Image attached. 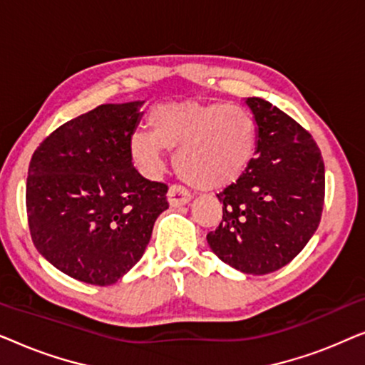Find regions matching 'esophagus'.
<instances>
[{
	"label": "esophagus",
	"mask_w": 365,
	"mask_h": 365,
	"mask_svg": "<svg viewBox=\"0 0 365 365\" xmlns=\"http://www.w3.org/2000/svg\"><path fill=\"white\" fill-rule=\"evenodd\" d=\"M168 201L173 207L184 206V204L191 201V192H189L186 187L179 186V184H173L168 191Z\"/></svg>",
	"instance_id": "obj_1"
}]
</instances>
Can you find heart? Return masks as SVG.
Returning a JSON list of instances; mask_svg holds the SVG:
<instances>
[{
    "label": "heart",
    "instance_id": "b5f03b06",
    "mask_svg": "<svg viewBox=\"0 0 365 365\" xmlns=\"http://www.w3.org/2000/svg\"><path fill=\"white\" fill-rule=\"evenodd\" d=\"M149 126L151 131H136L129 138L136 166L156 176L164 168V154L176 149L179 176L202 191L236 182L256 153V119L237 104L194 99L159 104L149 113Z\"/></svg>",
    "mask_w": 365,
    "mask_h": 365
}]
</instances>
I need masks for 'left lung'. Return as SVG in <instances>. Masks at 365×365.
Returning a JSON list of instances; mask_svg holds the SVG:
<instances>
[{
	"label": "left lung",
	"instance_id": "1",
	"mask_svg": "<svg viewBox=\"0 0 365 365\" xmlns=\"http://www.w3.org/2000/svg\"><path fill=\"white\" fill-rule=\"evenodd\" d=\"M246 104L257 124L256 158L217 194L222 221L207 244L222 262L262 276L292 261L321 222L324 161L311 134L261 98Z\"/></svg>",
	"mask_w": 365,
	"mask_h": 365
}]
</instances>
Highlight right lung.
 I'll list each match as a JSON object with an SVG mask.
<instances>
[{"mask_svg":"<svg viewBox=\"0 0 365 365\" xmlns=\"http://www.w3.org/2000/svg\"><path fill=\"white\" fill-rule=\"evenodd\" d=\"M143 103L101 104L64 123L29 163L34 246L81 282H118L143 257L154 222L169 207L166 184L143 178L129 153Z\"/></svg>","mask_w":365,"mask_h":365,"instance_id":"1","label":"right lung"}]
</instances>
